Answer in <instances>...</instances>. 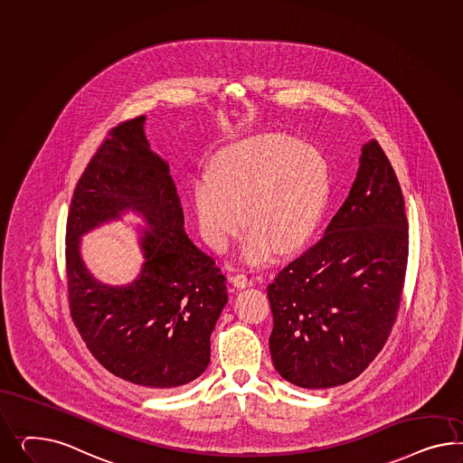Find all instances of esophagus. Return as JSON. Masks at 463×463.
Wrapping results in <instances>:
<instances>
[{
  "instance_id": "34e87169",
  "label": "esophagus",
  "mask_w": 463,
  "mask_h": 463,
  "mask_svg": "<svg viewBox=\"0 0 463 463\" xmlns=\"http://www.w3.org/2000/svg\"><path fill=\"white\" fill-rule=\"evenodd\" d=\"M231 281H232V285L238 288H248L252 287L254 285V279L248 275H242V273H239V275L232 276L231 278Z\"/></svg>"
}]
</instances>
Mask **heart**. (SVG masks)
I'll return each mask as SVG.
<instances>
[{"label":"heart","instance_id":"obj_1","mask_svg":"<svg viewBox=\"0 0 463 463\" xmlns=\"http://www.w3.org/2000/svg\"><path fill=\"white\" fill-rule=\"evenodd\" d=\"M330 170L312 145L287 135L250 137L221 151L213 175L195 187V211L205 241L222 250L246 222L242 256L268 263L276 248H298L326 209Z\"/></svg>","mask_w":463,"mask_h":463}]
</instances>
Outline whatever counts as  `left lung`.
Listing matches in <instances>:
<instances>
[{
	"mask_svg": "<svg viewBox=\"0 0 463 463\" xmlns=\"http://www.w3.org/2000/svg\"><path fill=\"white\" fill-rule=\"evenodd\" d=\"M400 180L375 139L326 234L268 287L276 371L305 389L345 384L383 350L400 312L410 231Z\"/></svg>",
	"mask_w": 463,
	"mask_h": 463,
	"instance_id": "obj_1",
	"label": "left lung"
}]
</instances>
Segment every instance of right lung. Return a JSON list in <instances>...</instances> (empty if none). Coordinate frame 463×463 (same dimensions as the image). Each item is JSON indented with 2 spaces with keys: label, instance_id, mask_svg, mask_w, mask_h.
Listing matches in <instances>:
<instances>
[{
  "label": "right lung",
  "instance_id": "1",
  "mask_svg": "<svg viewBox=\"0 0 463 463\" xmlns=\"http://www.w3.org/2000/svg\"><path fill=\"white\" fill-rule=\"evenodd\" d=\"M145 116L102 139L75 185L65 232L69 308L90 354L111 374L148 391L197 379L211 363V334L227 303L225 276L184 231V211L168 165L150 150ZM137 208L151 222L147 263L128 288L88 275L78 236Z\"/></svg>",
  "mask_w": 463,
  "mask_h": 463
}]
</instances>
